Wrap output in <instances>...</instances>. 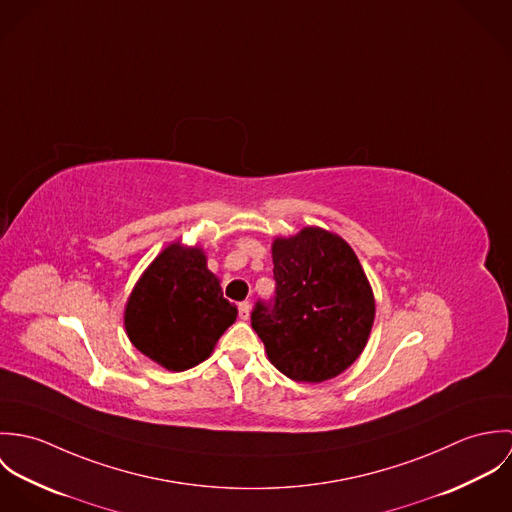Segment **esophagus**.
<instances>
[{"mask_svg":"<svg viewBox=\"0 0 512 512\" xmlns=\"http://www.w3.org/2000/svg\"><path fill=\"white\" fill-rule=\"evenodd\" d=\"M238 315H240V319H242V321L250 319V303H248V301L238 303Z\"/></svg>","mask_w":512,"mask_h":512,"instance_id":"1","label":"esophagus"}]
</instances>
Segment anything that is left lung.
I'll use <instances>...</instances> for the list:
<instances>
[{
	"instance_id": "1",
	"label": "left lung",
	"mask_w": 512,
	"mask_h": 512,
	"mask_svg": "<svg viewBox=\"0 0 512 512\" xmlns=\"http://www.w3.org/2000/svg\"><path fill=\"white\" fill-rule=\"evenodd\" d=\"M272 262L274 303L252 311L270 363L295 382L339 376L365 351L376 311L357 254L339 234L305 226L274 238Z\"/></svg>"
}]
</instances>
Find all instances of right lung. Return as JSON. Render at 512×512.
I'll return each mask as SVG.
<instances>
[{"instance_id": "add662e5", "label": "right lung", "mask_w": 512, "mask_h": 512, "mask_svg": "<svg viewBox=\"0 0 512 512\" xmlns=\"http://www.w3.org/2000/svg\"><path fill=\"white\" fill-rule=\"evenodd\" d=\"M238 309L222 297L201 246L169 244L147 266L126 301L124 327L147 359L181 372L203 363Z\"/></svg>"}]
</instances>
